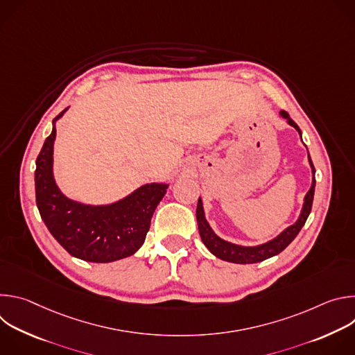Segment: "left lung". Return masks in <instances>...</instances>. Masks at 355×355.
Listing matches in <instances>:
<instances>
[{"label":"left lung","instance_id":"8db88e82","mask_svg":"<svg viewBox=\"0 0 355 355\" xmlns=\"http://www.w3.org/2000/svg\"><path fill=\"white\" fill-rule=\"evenodd\" d=\"M281 116L285 118L288 121V123L291 126H293L302 139V132L299 129V126L289 118V115L285 111H281ZM309 155V153H308ZM309 163L312 167V174H313V180H312V187L308 191L306 196H305V202H303V208L300 212L299 219L296 220L295 225L286 227L279 236H277L275 239H272L268 243L256 245V247H243V245H237L229 241H225L223 239H220L219 236H216L214 233V230L211 229L209 223L205 219V214H204V207H202V200L200 198L198 199V207H196V220H198V229H199V236L204 241V244L208 247V250L212 252L214 256H216L218 259L223 260V261H229V263H236V264H252V263H260L264 261L270 257H274L282 250H285L289 243L297 236V233L300 232V229L305 225L311 211H312V204H313V195H315V185H316V180H315V167L312 163V159L309 156Z\"/></svg>","mask_w":355,"mask_h":355}]
</instances>
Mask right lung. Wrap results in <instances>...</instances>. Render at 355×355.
<instances>
[{"mask_svg": "<svg viewBox=\"0 0 355 355\" xmlns=\"http://www.w3.org/2000/svg\"><path fill=\"white\" fill-rule=\"evenodd\" d=\"M53 130L36 159L35 192L42 220L60 245L89 263H112L129 257L141 247L167 184H146L111 205H84L66 198L53 178Z\"/></svg>", "mask_w": 355, "mask_h": 355, "instance_id": "1", "label": "right lung"}]
</instances>
